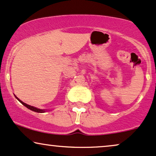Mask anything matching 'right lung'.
I'll use <instances>...</instances> for the list:
<instances>
[{
  "label": "right lung",
  "instance_id": "add662e5",
  "mask_svg": "<svg viewBox=\"0 0 156 156\" xmlns=\"http://www.w3.org/2000/svg\"><path fill=\"white\" fill-rule=\"evenodd\" d=\"M15 98H16L17 100H18V101H19V102H20V103H22V105H24L25 107H27V108L30 109V110L34 111V112H37V113H45L46 111H48V110H45V109L37 108H36V107L32 106V105H30L27 104V103H24V102H22V101H21V100H19V99L18 98L16 97V96H15Z\"/></svg>",
  "mask_w": 156,
  "mask_h": 156
}]
</instances>
